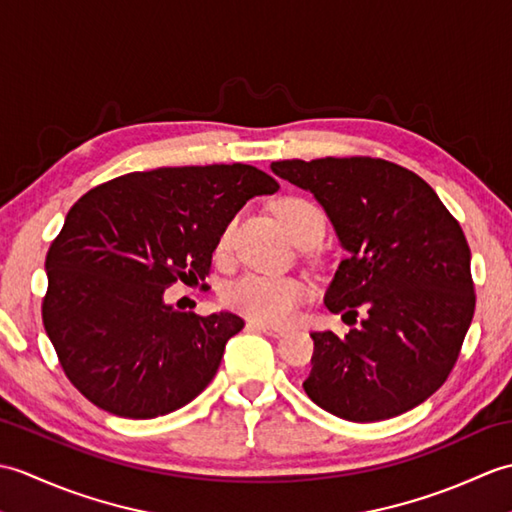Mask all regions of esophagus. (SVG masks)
Here are the masks:
<instances>
[{
    "mask_svg": "<svg viewBox=\"0 0 512 512\" xmlns=\"http://www.w3.org/2000/svg\"><path fill=\"white\" fill-rule=\"evenodd\" d=\"M250 330H259L268 336H284L286 328H277V325H268V323H259V321H248Z\"/></svg>",
    "mask_w": 512,
    "mask_h": 512,
    "instance_id": "34e87169",
    "label": "esophagus"
}]
</instances>
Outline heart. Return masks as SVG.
Here are the masks:
<instances>
[{
    "label": "heart",
    "mask_w": 512,
    "mask_h": 512,
    "mask_svg": "<svg viewBox=\"0 0 512 512\" xmlns=\"http://www.w3.org/2000/svg\"><path fill=\"white\" fill-rule=\"evenodd\" d=\"M275 213L279 222L286 226L290 237L299 246L314 242L317 244L325 233V215L312 200L303 195H284L277 200ZM237 217L228 220L222 228L220 237L215 244L217 257H228L235 242ZM226 303L244 317L268 323V325H284L295 319L301 303L308 299V286L297 277H275L262 273H248L239 277L235 284L228 286Z\"/></svg>",
    "instance_id": "1"
}]
</instances>
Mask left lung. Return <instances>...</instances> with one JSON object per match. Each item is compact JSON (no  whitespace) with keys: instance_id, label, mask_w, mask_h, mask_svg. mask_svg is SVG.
<instances>
[{"instance_id":"obj_1","label":"left lung","mask_w":512,"mask_h":512,"mask_svg":"<svg viewBox=\"0 0 512 512\" xmlns=\"http://www.w3.org/2000/svg\"><path fill=\"white\" fill-rule=\"evenodd\" d=\"M273 171L314 198L347 255L325 295L361 325L312 332V402L350 422L400 416L444 385L475 312L471 250L427 182L383 158L279 160Z\"/></svg>"}]
</instances>
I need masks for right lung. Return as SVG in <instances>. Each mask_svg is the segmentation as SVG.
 I'll return each mask as SVG.
<instances>
[{"instance_id": "add662e5", "label": "right lung", "mask_w": 512, "mask_h": 512, "mask_svg": "<svg viewBox=\"0 0 512 512\" xmlns=\"http://www.w3.org/2000/svg\"><path fill=\"white\" fill-rule=\"evenodd\" d=\"M277 189L266 171L235 162L125 173L76 200L48 248L41 319L92 405L147 420L202 394L244 319L176 312L162 292L209 277L226 222Z\"/></svg>"}]
</instances>
